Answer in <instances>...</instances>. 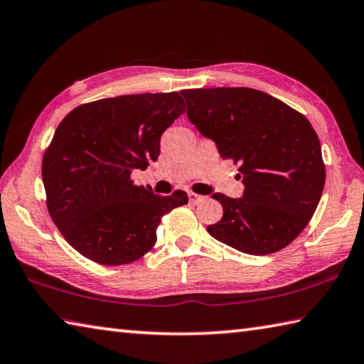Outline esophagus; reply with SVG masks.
Returning <instances> with one entry per match:
<instances>
[{"mask_svg": "<svg viewBox=\"0 0 364 364\" xmlns=\"http://www.w3.org/2000/svg\"><path fill=\"white\" fill-rule=\"evenodd\" d=\"M188 200H190L191 204H200V203H203V201L205 200V198L201 196V195L193 193V191H190V193H188Z\"/></svg>", "mask_w": 364, "mask_h": 364, "instance_id": "1", "label": "esophagus"}]
</instances>
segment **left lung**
<instances>
[{
	"label": "left lung",
	"mask_w": 364,
	"mask_h": 364,
	"mask_svg": "<svg viewBox=\"0 0 364 364\" xmlns=\"http://www.w3.org/2000/svg\"><path fill=\"white\" fill-rule=\"evenodd\" d=\"M187 117L239 164L242 198L215 193L220 222L212 237L250 255L282 250L299 236L325 187V163L311 122L277 98L245 87L182 90Z\"/></svg>",
	"instance_id": "8db88e82"
}]
</instances>
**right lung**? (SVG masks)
Returning a JSON list of instances; mask_svg holds the SVG:
<instances>
[{
  "mask_svg": "<svg viewBox=\"0 0 364 364\" xmlns=\"http://www.w3.org/2000/svg\"><path fill=\"white\" fill-rule=\"evenodd\" d=\"M185 111L181 93L123 95L80 105L61 120L43 156L47 210L80 255L120 266L146 255L161 217L188 203L134 185L133 169L160 155L166 128Z\"/></svg>",
  "mask_w": 364,
  "mask_h": 364,
  "instance_id": "1",
  "label": "right lung"
}]
</instances>
